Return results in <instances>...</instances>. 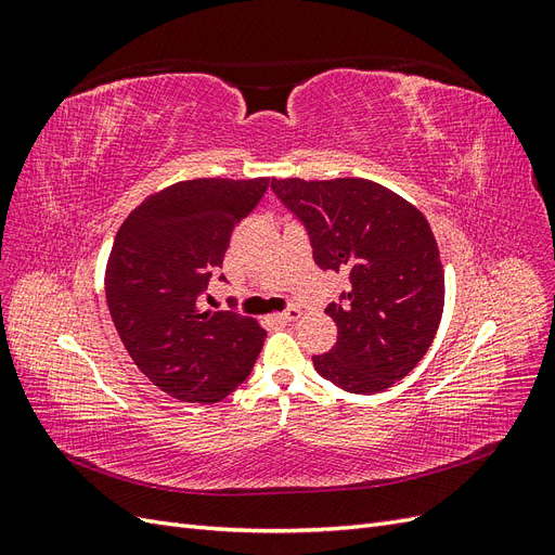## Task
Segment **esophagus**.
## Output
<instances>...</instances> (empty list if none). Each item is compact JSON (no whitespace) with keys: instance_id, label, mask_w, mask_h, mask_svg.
Masks as SVG:
<instances>
[{"instance_id":"34e87169","label":"esophagus","mask_w":555,"mask_h":555,"mask_svg":"<svg viewBox=\"0 0 555 555\" xmlns=\"http://www.w3.org/2000/svg\"><path fill=\"white\" fill-rule=\"evenodd\" d=\"M298 317H300V310H298V308H287L284 312L275 314L278 322H282V324H292V322H296Z\"/></svg>"}]
</instances>
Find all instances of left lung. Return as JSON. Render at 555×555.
Here are the masks:
<instances>
[{
  "label": "left lung",
  "mask_w": 555,
  "mask_h": 555,
  "mask_svg": "<svg viewBox=\"0 0 555 555\" xmlns=\"http://www.w3.org/2000/svg\"><path fill=\"white\" fill-rule=\"evenodd\" d=\"M271 190L308 231L312 259L349 284L326 314L338 340L314 371L349 393H377L424 359L444 308L440 249L426 217L363 178L275 180Z\"/></svg>",
  "instance_id": "1"
}]
</instances>
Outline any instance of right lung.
I'll return each instance as SVG.
<instances>
[{"mask_svg":"<svg viewBox=\"0 0 555 555\" xmlns=\"http://www.w3.org/2000/svg\"><path fill=\"white\" fill-rule=\"evenodd\" d=\"M266 190L268 178L176 182L143 201L115 236L106 300L117 335L139 371L182 402L227 398L263 347L255 319L206 310L201 298L233 227Z\"/></svg>","mask_w":555,"mask_h":555,"instance_id":"add662e5","label":"right lung"}]
</instances>
